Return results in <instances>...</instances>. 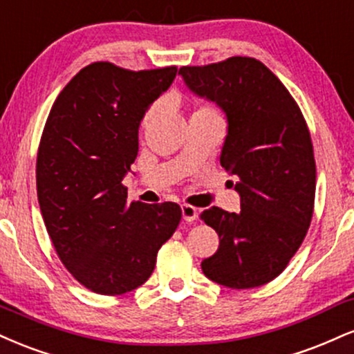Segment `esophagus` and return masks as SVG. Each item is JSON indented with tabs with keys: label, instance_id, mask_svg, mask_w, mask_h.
Returning a JSON list of instances; mask_svg holds the SVG:
<instances>
[{
	"label": "esophagus",
	"instance_id": "esophagus-1",
	"mask_svg": "<svg viewBox=\"0 0 354 354\" xmlns=\"http://www.w3.org/2000/svg\"><path fill=\"white\" fill-rule=\"evenodd\" d=\"M181 212H183V219H185L186 223H193V221L198 219V211H196L194 206H189V204H183Z\"/></svg>",
	"mask_w": 354,
	"mask_h": 354
}]
</instances>
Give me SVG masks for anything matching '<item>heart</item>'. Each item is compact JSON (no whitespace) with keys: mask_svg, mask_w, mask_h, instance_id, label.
<instances>
[{"mask_svg":"<svg viewBox=\"0 0 354 354\" xmlns=\"http://www.w3.org/2000/svg\"><path fill=\"white\" fill-rule=\"evenodd\" d=\"M156 112H158V105H153V107H150V109L147 110V112H145L143 118H142V129H143V130L148 129V127H150V123H151L153 120H155ZM193 115H212V117H219L218 110H216V109L212 107V105H209V104L199 105V107L194 110Z\"/></svg>","mask_w":354,"mask_h":354,"instance_id":"1","label":"heart"}]
</instances>
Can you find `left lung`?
Instances as JSON below:
<instances>
[{"mask_svg": "<svg viewBox=\"0 0 354 354\" xmlns=\"http://www.w3.org/2000/svg\"><path fill=\"white\" fill-rule=\"evenodd\" d=\"M180 74L225 112L219 160L239 178V212L212 206L199 216L219 234V249L201 269L224 287H261L285 270L312 223L317 166L308 125L287 87L254 57L185 66Z\"/></svg>", "mask_w": 354, "mask_h": 354, "instance_id": "obj_1", "label": "left lung"}]
</instances>
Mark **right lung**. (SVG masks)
I'll use <instances>...</instances> for the list:
<instances>
[{"instance_id":"obj_1","label":"right lung","mask_w":354,"mask_h":354,"mask_svg":"<svg viewBox=\"0 0 354 354\" xmlns=\"http://www.w3.org/2000/svg\"><path fill=\"white\" fill-rule=\"evenodd\" d=\"M176 71L88 64L59 93L42 130L36 160L42 219L64 267L100 295L147 282L181 221L176 203L129 201L122 185L138 155L140 122Z\"/></svg>"}]
</instances>
